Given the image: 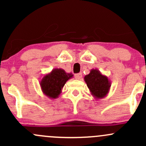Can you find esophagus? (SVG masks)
I'll use <instances>...</instances> for the list:
<instances>
[{
	"instance_id": "obj_1",
	"label": "esophagus",
	"mask_w": 146,
	"mask_h": 146,
	"mask_svg": "<svg viewBox=\"0 0 146 146\" xmlns=\"http://www.w3.org/2000/svg\"><path fill=\"white\" fill-rule=\"evenodd\" d=\"M75 76V79H78L79 80L81 79V77H82V73H78V74H76L74 75Z\"/></svg>"
}]
</instances>
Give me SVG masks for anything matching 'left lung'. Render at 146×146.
Listing matches in <instances>:
<instances>
[{"label": "left lung", "instance_id": "left-lung-1", "mask_svg": "<svg viewBox=\"0 0 146 146\" xmlns=\"http://www.w3.org/2000/svg\"><path fill=\"white\" fill-rule=\"evenodd\" d=\"M90 94L96 100L104 98L109 92L111 81L109 78L102 74L98 69H92L88 74L84 76Z\"/></svg>", "mask_w": 146, "mask_h": 146}]
</instances>
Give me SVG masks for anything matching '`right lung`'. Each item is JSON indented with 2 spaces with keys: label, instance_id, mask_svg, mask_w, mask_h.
<instances>
[{
  "label": "right lung",
  "instance_id": "1",
  "mask_svg": "<svg viewBox=\"0 0 146 146\" xmlns=\"http://www.w3.org/2000/svg\"><path fill=\"white\" fill-rule=\"evenodd\" d=\"M72 73H67L61 68H55L46 74L40 81V85L42 92L51 100L58 98L62 89L69 79L73 78Z\"/></svg>",
  "mask_w": 146,
  "mask_h": 146
}]
</instances>
